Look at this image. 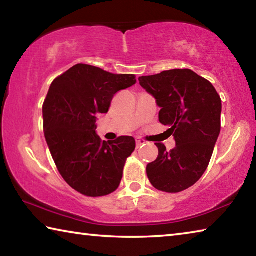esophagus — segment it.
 Listing matches in <instances>:
<instances>
[{
	"instance_id": "34e87169",
	"label": "esophagus",
	"mask_w": 256,
	"mask_h": 256,
	"mask_svg": "<svg viewBox=\"0 0 256 256\" xmlns=\"http://www.w3.org/2000/svg\"><path fill=\"white\" fill-rule=\"evenodd\" d=\"M146 144L144 140H136V148H140V146H142Z\"/></svg>"
}]
</instances>
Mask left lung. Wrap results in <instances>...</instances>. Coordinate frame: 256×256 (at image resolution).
Here are the masks:
<instances>
[{"mask_svg":"<svg viewBox=\"0 0 256 256\" xmlns=\"http://www.w3.org/2000/svg\"><path fill=\"white\" fill-rule=\"evenodd\" d=\"M140 86L156 99L159 122L170 128L176 146L170 151L156 144L159 154L146 166L154 188L182 192L201 178L220 134L222 99L204 78L188 68L138 78Z\"/></svg>","mask_w":256,"mask_h":256,"instance_id":"left-lung-1","label":"left lung"}]
</instances>
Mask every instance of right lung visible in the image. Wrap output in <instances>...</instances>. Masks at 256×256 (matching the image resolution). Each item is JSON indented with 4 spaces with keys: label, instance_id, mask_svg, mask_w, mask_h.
<instances>
[{
    "label": "right lung",
    "instance_id": "1",
    "mask_svg": "<svg viewBox=\"0 0 256 256\" xmlns=\"http://www.w3.org/2000/svg\"><path fill=\"white\" fill-rule=\"evenodd\" d=\"M136 82L134 74L88 64H76L52 82L42 106L45 138L60 174L84 196H108L120 186L136 140L102 141L97 116L106 114L116 92Z\"/></svg>",
    "mask_w": 256,
    "mask_h": 256
}]
</instances>
